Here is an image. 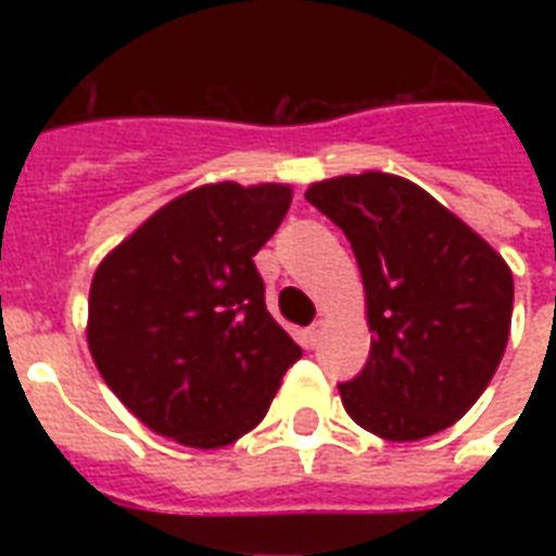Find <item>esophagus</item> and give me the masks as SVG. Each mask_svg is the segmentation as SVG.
Segmentation results:
<instances>
[{"mask_svg":"<svg viewBox=\"0 0 556 556\" xmlns=\"http://www.w3.org/2000/svg\"><path fill=\"white\" fill-rule=\"evenodd\" d=\"M321 333H325V321H315V325L306 327V342H309V349H315V345L321 342Z\"/></svg>","mask_w":556,"mask_h":556,"instance_id":"34e87169","label":"esophagus"}]
</instances>
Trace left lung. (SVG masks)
<instances>
[{
  "label": "left lung",
  "mask_w": 556,
  "mask_h": 556,
  "mask_svg": "<svg viewBox=\"0 0 556 556\" xmlns=\"http://www.w3.org/2000/svg\"><path fill=\"white\" fill-rule=\"evenodd\" d=\"M306 202L357 255L369 361L339 384L351 419L387 441H419L482 396L509 339L513 274L422 187L387 172L313 184Z\"/></svg>",
  "instance_id": "obj_1"
}]
</instances>
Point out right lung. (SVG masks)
<instances>
[{"mask_svg": "<svg viewBox=\"0 0 556 556\" xmlns=\"http://www.w3.org/2000/svg\"><path fill=\"white\" fill-rule=\"evenodd\" d=\"M289 205L282 184L195 187L94 270L91 357L151 431L195 450L238 441L301 361V345L267 313L253 262Z\"/></svg>", "mask_w": 556, "mask_h": 556, "instance_id": "obj_1", "label": "right lung"}]
</instances>
